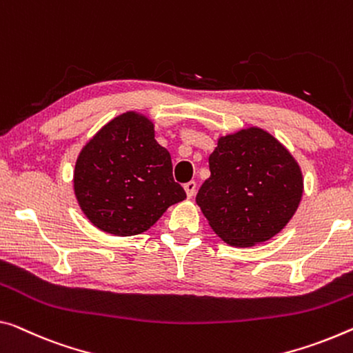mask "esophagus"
<instances>
[{
  "mask_svg": "<svg viewBox=\"0 0 353 353\" xmlns=\"http://www.w3.org/2000/svg\"><path fill=\"white\" fill-rule=\"evenodd\" d=\"M195 189H197V183L195 181H188L186 184H184V191H186V195L189 199H191L195 194Z\"/></svg>",
  "mask_w": 353,
  "mask_h": 353,
  "instance_id": "1",
  "label": "esophagus"
}]
</instances>
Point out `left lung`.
<instances>
[{
  "instance_id": "obj_1",
  "label": "left lung",
  "mask_w": 353,
  "mask_h": 353,
  "mask_svg": "<svg viewBox=\"0 0 353 353\" xmlns=\"http://www.w3.org/2000/svg\"><path fill=\"white\" fill-rule=\"evenodd\" d=\"M208 164L211 175L195 202L229 245L248 248L267 241L295 214L303 176L273 135L251 128L221 137Z\"/></svg>"
}]
</instances>
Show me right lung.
Instances as JSON below:
<instances>
[{"label":"right lung","mask_w":353,"mask_h":353,"mask_svg":"<svg viewBox=\"0 0 353 353\" xmlns=\"http://www.w3.org/2000/svg\"><path fill=\"white\" fill-rule=\"evenodd\" d=\"M172 170L170 153L154 140L153 124L129 112L105 124L82 150L75 195L97 229L137 235L186 199Z\"/></svg>","instance_id":"1"}]
</instances>
